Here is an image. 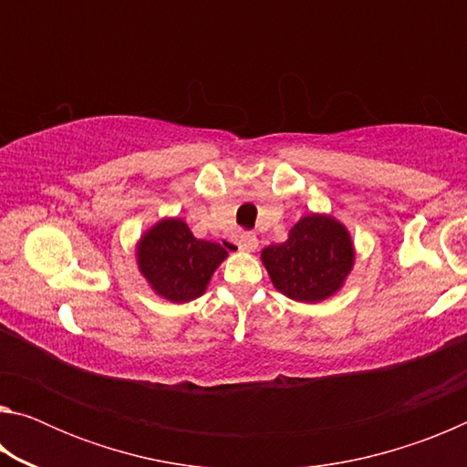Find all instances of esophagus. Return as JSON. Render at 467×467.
<instances>
[{
  "instance_id": "1",
  "label": "esophagus",
  "mask_w": 467,
  "mask_h": 467,
  "mask_svg": "<svg viewBox=\"0 0 467 467\" xmlns=\"http://www.w3.org/2000/svg\"><path fill=\"white\" fill-rule=\"evenodd\" d=\"M236 244H239L241 251L251 253V251L257 249V236L253 233H243V234L236 236Z\"/></svg>"
}]
</instances>
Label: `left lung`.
I'll use <instances>...</instances> for the list:
<instances>
[{
	"instance_id": "8db88e82",
	"label": "left lung",
	"mask_w": 467,
	"mask_h": 467,
	"mask_svg": "<svg viewBox=\"0 0 467 467\" xmlns=\"http://www.w3.org/2000/svg\"><path fill=\"white\" fill-rule=\"evenodd\" d=\"M352 234L336 216L311 212L288 231V239L262 251L274 288L296 303L317 305L344 288L354 270Z\"/></svg>"
}]
</instances>
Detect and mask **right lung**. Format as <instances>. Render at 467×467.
<instances>
[{"label":"right lung","mask_w":467,"mask_h":467,"mask_svg":"<svg viewBox=\"0 0 467 467\" xmlns=\"http://www.w3.org/2000/svg\"><path fill=\"white\" fill-rule=\"evenodd\" d=\"M228 253L197 239L183 218L164 216L140 234L136 264L150 290L171 303L200 298Z\"/></svg>","instance_id":"right-lung-1"}]
</instances>
